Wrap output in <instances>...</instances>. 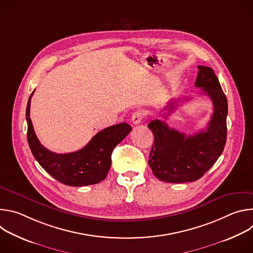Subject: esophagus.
<instances>
[{
    "label": "esophagus",
    "instance_id": "esophagus-1",
    "mask_svg": "<svg viewBox=\"0 0 253 253\" xmlns=\"http://www.w3.org/2000/svg\"><path fill=\"white\" fill-rule=\"evenodd\" d=\"M144 118V113L141 111H136L132 117H131V121L133 122V124H139L141 123L142 119Z\"/></svg>",
    "mask_w": 253,
    "mask_h": 253
}]
</instances>
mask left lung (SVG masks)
Instances as JSON below:
<instances>
[{
  "label": "left lung",
  "mask_w": 253,
  "mask_h": 253,
  "mask_svg": "<svg viewBox=\"0 0 253 253\" xmlns=\"http://www.w3.org/2000/svg\"><path fill=\"white\" fill-rule=\"evenodd\" d=\"M195 86L212 100L213 114L204 131L186 136L170 128L164 121L155 119L148 125L154 135V143L148 164L153 174L161 181L184 183L196 181L217 161L226 143L227 99L214 71L198 66ZM169 101L163 110L164 118L174 110Z\"/></svg>",
  "instance_id": "obj_1"
}]
</instances>
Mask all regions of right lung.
Instances as JSON below:
<instances>
[{
    "mask_svg": "<svg viewBox=\"0 0 253 253\" xmlns=\"http://www.w3.org/2000/svg\"><path fill=\"white\" fill-rule=\"evenodd\" d=\"M34 93V92H33ZM31 94L26 109L27 138L35 159L59 182L68 186H87L101 182L111 167V154L118 144L131 132L127 123L107 127L98 132L82 149L58 154L45 148L36 136L30 118Z\"/></svg>",
    "mask_w": 253,
    "mask_h": 253,
    "instance_id": "obj_1",
    "label": "right lung"
}]
</instances>
